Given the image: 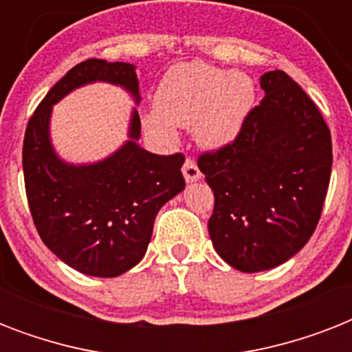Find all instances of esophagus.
Returning a JSON list of instances; mask_svg holds the SVG:
<instances>
[{
	"mask_svg": "<svg viewBox=\"0 0 352 352\" xmlns=\"http://www.w3.org/2000/svg\"><path fill=\"white\" fill-rule=\"evenodd\" d=\"M182 175H184L186 182H195L201 179V171H199L195 160L186 159V162H184V166H182Z\"/></svg>",
	"mask_w": 352,
	"mask_h": 352,
	"instance_id": "obj_1",
	"label": "esophagus"
}]
</instances>
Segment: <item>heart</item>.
<instances>
[{
  "mask_svg": "<svg viewBox=\"0 0 352 352\" xmlns=\"http://www.w3.org/2000/svg\"><path fill=\"white\" fill-rule=\"evenodd\" d=\"M256 104V85L245 73L204 62L179 63L160 80L155 107L144 126L164 140H175V126L192 127L206 149L230 146Z\"/></svg>",
  "mask_w": 352,
  "mask_h": 352,
  "instance_id": "1",
  "label": "heart"
}]
</instances>
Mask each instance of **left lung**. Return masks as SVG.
<instances>
[{"mask_svg":"<svg viewBox=\"0 0 352 352\" xmlns=\"http://www.w3.org/2000/svg\"><path fill=\"white\" fill-rule=\"evenodd\" d=\"M259 84L265 98L239 137L197 160L215 197L214 248L241 272L270 270L307 245L333 168L331 131L305 91L283 71Z\"/></svg>","mask_w":352,"mask_h":352,"instance_id":"1","label":"left lung"}]
</instances>
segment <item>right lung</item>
<instances>
[{
	"label": "right lung",
	"instance_id": "1",
	"mask_svg": "<svg viewBox=\"0 0 352 352\" xmlns=\"http://www.w3.org/2000/svg\"><path fill=\"white\" fill-rule=\"evenodd\" d=\"M120 85L140 102L135 65L91 58L74 65L36 107L23 140L25 192L36 230L49 250L74 270L117 278L144 257L155 217L186 186L184 157L140 148V118L133 109L129 140L98 162L71 164L51 142L52 106L82 85Z\"/></svg>",
	"mask_w": 352,
	"mask_h": 352
}]
</instances>
